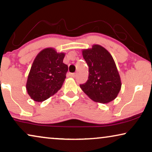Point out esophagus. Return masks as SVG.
<instances>
[{"label": "esophagus", "instance_id": "obj_1", "mask_svg": "<svg viewBox=\"0 0 152 152\" xmlns=\"http://www.w3.org/2000/svg\"><path fill=\"white\" fill-rule=\"evenodd\" d=\"M70 76H71L72 78H74V77L76 76V74H74V73H72V74H70Z\"/></svg>", "mask_w": 152, "mask_h": 152}]
</instances>
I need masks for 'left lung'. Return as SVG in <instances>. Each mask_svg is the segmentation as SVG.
<instances>
[{
    "instance_id": "obj_1",
    "label": "left lung",
    "mask_w": 152,
    "mask_h": 152,
    "mask_svg": "<svg viewBox=\"0 0 152 152\" xmlns=\"http://www.w3.org/2000/svg\"><path fill=\"white\" fill-rule=\"evenodd\" d=\"M89 67L88 80L80 87L94 101L108 103L117 97L121 80L116 63L110 52L100 45L82 50Z\"/></svg>"
}]
</instances>
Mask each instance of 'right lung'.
I'll return each instance as SVG.
<instances>
[{"mask_svg": "<svg viewBox=\"0 0 152 152\" xmlns=\"http://www.w3.org/2000/svg\"><path fill=\"white\" fill-rule=\"evenodd\" d=\"M65 56L53 48L44 49L36 56L26 83L27 94L34 101L48 99L63 86L68 70L63 63Z\"/></svg>", "mask_w": 152, "mask_h": 152, "instance_id": "right-lung-1", "label": "right lung"}]
</instances>
